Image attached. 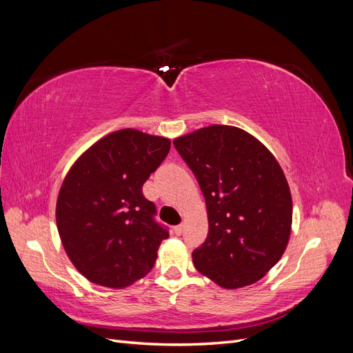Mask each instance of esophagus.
<instances>
[{"label": "esophagus", "mask_w": 353, "mask_h": 353, "mask_svg": "<svg viewBox=\"0 0 353 353\" xmlns=\"http://www.w3.org/2000/svg\"><path fill=\"white\" fill-rule=\"evenodd\" d=\"M183 230H184V225H176L175 228H174V231H175V234L176 236H179L181 232H183Z\"/></svg>", "instance_id": "34e87169"}]
</instances>
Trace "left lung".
Returning <instances> with one entry per match:
<instances>
[{
	"label": "left lung",
	"instance_id": "obj_1",
	"mask_svg": "<svg viewBox=\"0 0 353 353\" xmlns=\"http://www.w3.org/2000/svg\"><path fill=\"white\" fill-rule=\"evenodd\" d=\"M174 145L206 200L209 232L193 252L196 270L230 290L259 281L292 232V193L280 163L258 138L230 125L200 128Z\"/></svg>",
	"mask_w": 353,
	"mask_h": 353
}]
</instances>
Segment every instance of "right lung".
<instances>
[{
	"mask_svg": "<svg viewBox=\"0 0 353 353\" xmlns=\"http://www.w3.org/2000/svg\"><path fill=\"white\" fill-rule=\"evenodd\" d=\"M169 148V138L126 128L94 143L69 169L56 222L70 262L88 281L123 288L152 271L169 232L153 219L143 184Z\"/></svg>",
	"mask_w": 353,
	"mask_h": 353,
	"instance_id": "1",
	"label": "right lung"
}]
</instances>
